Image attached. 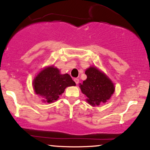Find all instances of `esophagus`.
<instances>
[{
  "mask_svg": "<svg viewBox=\"0 0 150 150\" xmlns=\"http://www.w3.org/2000/svg\"><path fill=\"white\" fill-rule=\"evenodd\" d=\"M74 81H75V83L77 84V85H78V84L79 83V79H78V78H75L74 79Z\"/></svg>",
  "mask_w": 150,
  "mask_h": 150,
  "instance_id": "1",
  "label": "esophagus"
}]
</instances>
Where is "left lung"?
I'll use <instances>...</instances> for the list:
<instances>
[{
  "instance_id": "8db88e82",
  "label": "left lung",
  "mask_w": 150,
  "mask_h": 150,
  "mask_svg": "<svg viewBox=\"0 0 150 150\" xmlns=\"http://www.w3.org/2000/svg\"><path fill=\"white\" fill-rule=\"evenodd\" d=\"M87 79L80 84V88L86 101L92 106L100 105L110 99L115 92L114 84L104 72L95 67H90L85 70Z\"/></svg>"
}]
</instances>
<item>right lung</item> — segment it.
Here are the masks:
<instances>
[{"instance_id": "right-lung-1", "label": "right lung", "mask_w": 150, "mask_h": 150, "mask_svg": "<svg viewBox=\"0 0 150 150\" xmlns=\"http://www.w3.org/2000/svg\"><path fill=\"white\" fill-rule=\"evenodd\" d=\"M76 85L68 74H60L57 67L49 66L36 75L33 80L35 93L43 98L42 102L51 103L57 100L67 87Z\"/></svg>"}]
</instances>
